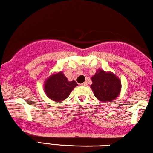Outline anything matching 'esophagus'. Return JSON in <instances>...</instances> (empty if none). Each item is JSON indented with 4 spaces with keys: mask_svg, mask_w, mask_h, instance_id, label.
I'll return each mask as SVG.
<instances>
[{
    "mask_svg": "<svg viewBox=\"0 0 153 153\" xmlns=\"http://www.w3.org/2000/svg\"><path fill=\"white\" fill-rule=\"evenodd\" d=\"M80 85H82V86H87L88 83H87V82H83V83L80 84Z\"/></svg>",
    "mask_w": 153,
    "mask_h": 153,
    "instance_id": "esophagus-1",
    "label": "esophagus"
}]
</instances>
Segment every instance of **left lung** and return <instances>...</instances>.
<instances>
[{
	"instance_id": "1",
	"label": "left lung",
	"mask_w": 153,
	"mask_h": 153,
	"mask_svg": "<svg viewBox=\"0 0 153 153\" xmlns=\"http://www.w3.org/2000/svg\"><path fill=\"white\" fill-rule=\"evenodd\" d=\"M91 88L96 98L102 102H109L120 94L122 84L119 78L111 72L99 70L91 78Z\"/></svg>"
}]
</instances>
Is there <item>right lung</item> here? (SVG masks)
I'll use <instances>...</instances> for the list:
<instances>
[{
    "label": "right lung",
    "mask_w": 153,
    "mask_h": 153,
    "mask_svg": "<svg viewBox=\"0 0 153 153\" xmlns=\"http://www.w3.org/2000/svg\"><path fill=\"white\" fill-rule=\"evenodd\" d=\"M75 86H78V83L75 80H68L62 71L50 75L44 84L47 97L55 101L67 99Z\"/></svg>",
    "instance_id": "add662e5"
}]
</instances>
